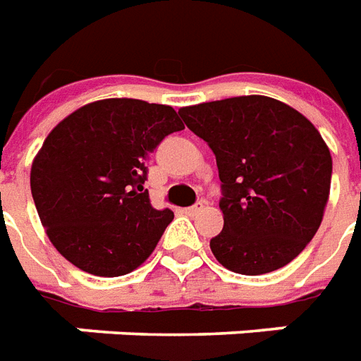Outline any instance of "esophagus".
<instances>
[{"instance_id":"esophagus-1","label":"esophagus","mask_w":361,"mask_h":361,"mask_svg":"<svg viewBox=\"0 0 361 361\" xmlns=\"http://www.w3.org/2000/svg\"><path fill=\"white\" fill-rule=\"evenodd\" d=\"M203 209H205V205H203V203H196V205H192V207H188V209L184 211V213H186V215L194 216V215H197V213H202Z\"/></svg>"}]
</instances>
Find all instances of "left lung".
<instances>
[{
    "instance_id": "8db88e82",
    "label": "left lung",
    "mask_w": 361,
    "mask_h": 361,
    "mask_svg": "<svg viewBox=\"0 0 361 361\" xmlns=\"http://www.w3.org/2000/svg\"><path fill=\"white\" fill-rule=\"evenodd\" d=\"M178 114L216 158L224 194V228L211 240L216 261L243 276L289 264L318 232L331 190V152L312 121L262 94Z\"/></svg>"
}]
</instances>
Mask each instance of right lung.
Returning a JSON list of instances; mask_svg holds the SVG:
<instances>
[{
  "instance_id": "obj_1",
  "label": "right lung",
  "mask_w": 361,
  "mask_h": 361,
  "mask_svg": "<svg viewBox=\"0 0 361 361\" xmlns=\"http://www.w3.org/2000/svg\"><path fill=\"white\" fill-rule=\"evenodd\" d=\"M180 129L171 106L104 99L49 133L32 161L30 188L45 234L66 261L118 278L150 257L175 215L152 207L142 192L145 158Z\"/></svg>"
}]
</instances>
